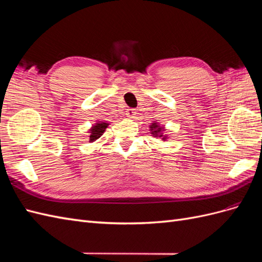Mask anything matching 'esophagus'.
Returning a JSON list of instances; mask_svg holds the SVG:
<instances>
[{
    "label": "esophagus",
    "instance_id": "obj_1",
    "mask_svg": "<svg viewBox=\"0 0 262 262\" xmlns=\"http://www.w3.org/2000/svg\"><path fill=\"white\" fill-rule=\"evenodd\" d=\"M136 109H132V108H130V109H126V117H129V118H134L136 117Z\"/></svg>",
    "mask_w": 262,
    "mask_h": 262
}]
</instances>
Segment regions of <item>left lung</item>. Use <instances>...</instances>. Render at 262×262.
<instances>
[{"instance_id":"obj_1","label":"left lung","mask_w":262,"mask_h":262,"mask_svg":"<svg viewBox=\"0 0 262 262\" xmlns=\"http://www.w3.org/2000/svg\"><path fill=\"white\" fill-rule=\"evenodd\" d=\"M149 130H150V133L153 134V137H160L162 138L164 141L166 140V136H164L163 132H164V128L163 126H160V124H158L157 122H153L152 124L149 125Z\"/></svg>"}]
</instances>
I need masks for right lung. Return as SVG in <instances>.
Here are the masks:
<instances>
[{"label":"right lung","instance_id":"add662e5","mask_svg":"<svg viewBox=\"0 0 262 262\" xmlns=\"http://www.w3.org/2000/svg\"><path fill=\"white\" fill-rule=\"evenodd\" d=\"M108 125H109V123L104 122V121H98L97 123H95L90 129V132H89L90 133V142H95L96 140H98L102 136V133L105 132Z\"/></svg>","mask_w":262,"mask_h":262}]
</instances>
